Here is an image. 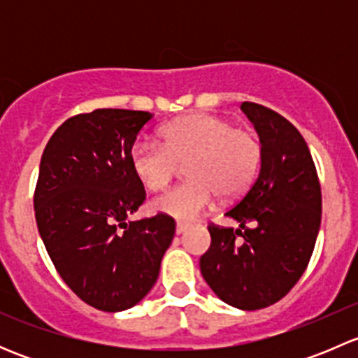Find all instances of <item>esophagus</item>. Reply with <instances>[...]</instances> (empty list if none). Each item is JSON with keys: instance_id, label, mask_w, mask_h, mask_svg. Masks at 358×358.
Masks as SVG:
<instances>
[{"instance_id": "esophagus-1", "label": "esophagus", "mask_w": 358, "mask_h": 358, "mask_svg": "<svg viewBox=\"0 0 358 358\" xmlns=\"http://www.w3.org/2000/svg\"><path fill=\"white\" fill-rule=\"evenodd\" d=\"M190 229V225H187V223H176V234H183V232H187V230Z\"/></svg>"}]
</instances>
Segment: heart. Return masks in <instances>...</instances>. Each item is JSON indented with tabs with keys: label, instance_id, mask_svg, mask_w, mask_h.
<instances>
[{
	"label": "heart",
	"instance_id": "b5f03b06",
	"mask_svg": "<svg viewBox=\"0 0 358 358\" xmlns=\"http://www.w3.org/2000/svg\"><path fill=\"white\" fill-rule=\"evenodd\" d=\"M159 143L138 140L129 149L133 175L150 192H161L187 161L190 176L150 208L180 222L196 220L216 196L232 199L251 185L262 161V145L246 129L213 114H189L159 129Z\"/></svg>",
	"mask_w": 358,
	"mask_h": 358
}]
</instances>
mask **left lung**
I'll list each match as a JSON object with an SVG mask.
<instances>
[{
  "label": "left lung",
  "instance_id": "left-lung-1",
  "mask_svg": "<svg viewBox=\"0 0 358 358\" xmlns=\"http://www.w3.org/2000/svg\"><path fill=\"white\" fill-rule=\"evenodd\" d=\"M241 109L259 136V173L225 213L243 230L208 227L211 246L201 256V273L227 305L259 310L284 298L305 272L319 236L322 196L301 133L265 106L244 102Z\"/></svg>",
  "mask_w": 358,
  "mask_h": 358
}]
</instances>
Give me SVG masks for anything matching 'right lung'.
Returning <instances> with one entry per match:
<instances>
[{
	"mask_svg": "<svg viewBox=\"0 0 358 358\" xmlns=\"http://www.w3.org/2000/svg\"><path fill=\"white\" fill-rule=\"evenodd\" d=\"M152 117L128 109L74 115L53 133L39 164V236L64 282L102 312H122L149 294L175 237L166 215L129 220L145 201L129 149Z\"/></svg>",
	"mask_w": 358,
	"mask_h": 358,
	"instance_id": "1",
	"label": "right lung"
}]
</instances>
